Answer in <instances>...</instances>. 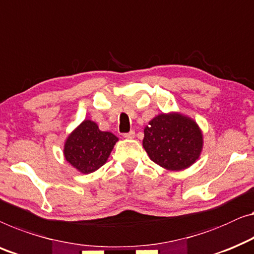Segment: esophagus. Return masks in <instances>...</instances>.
Segmentation results:
<instances>
[{
    "label": "esophagus",
    "instance_id": "1",
    "mask_svg": "<svg viewBox=\"0 0 254 254\" xmlns=\"http://www.w3.org/2000/svg\"><path fill=\"white\" fill-rule=\"evenodd\" d=\"M124 137H125V138H128V139L134 138V137H135V131H134V130H130L129 133L124 134Z\"/></svg>",
    "mask_w": 254,
    "mask_h": 254
}]
</instances>
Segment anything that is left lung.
Instances as JSON below:
<instances>
[{"instance_id": "8db88e82", "label": "left lung", "mask_w": 254, "mask_h": 254, "mask_svg": "<svg viewBox=\"0 0 254 254\" xmlns=\"http://www.w3.org/2000/svg\"><path fill=\"white\" fill-rule=\"evenodd\" d=\"M143 148L166 171L189 168L199 159L204 136L198 124L181 112L159 113L144 127Z\"/></svg>"}]
</instances>
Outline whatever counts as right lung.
<instances>
[{
  "mask_svg": "<svg viewBox=\"0 0 254 254\" xmlns=\"http://www.w3.org/2000/svg\"><path fill=\"white\" fill-rule=\"evenodd\" d=\"M118 141L111 131H103L95 121L84 119L66 137L64 158L81 174H90L108 161Z\"/></svg>",
  "mask_w": 254,
  "mask_h": 254,
  "instance_id": "add662e5",
  "label": "right lung"
}]
</instances>
